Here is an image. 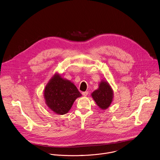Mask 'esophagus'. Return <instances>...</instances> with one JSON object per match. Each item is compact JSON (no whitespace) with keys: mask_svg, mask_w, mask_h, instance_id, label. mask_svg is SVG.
<instances>
[{"mask_svg":"<svg viewBox=\"0 0 160 160\" xmlns=\"http://www.w3.org/2000/svg\"><path fill=\"white\" fill-rule=\"evenodd\" d=\"M82 95H83V96H87V95H88V92H82Z\"/></svg>","mask_w":160,"mask_h":160,"instance_id":"1","label":"esophagus"}]
</instances>
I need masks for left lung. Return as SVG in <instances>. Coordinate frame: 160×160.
<instances>
[{"instance_id": "1", "label": "left lung", "mask_w": 160, "mask_h": 160, "mask_svg": "<svg viewBox=\"0 0 160 160\" xmlns=\"http://www.w3.org/2000/svg\"><path fill=\"white\" fill-rule=\"evenodd\" d=\"M113 90L108 82H100L98 88L92 93V97L98 107L103 110L107 109L113 99Z\"/></svg>"}]
</instances>
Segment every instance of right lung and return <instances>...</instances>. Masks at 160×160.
I'll return each mask as SVG.
<instances>
[{"label": "right lung", "mask_w": 160, "mask_h": 160, "mask_svg": "<svg viewBox=\"0 0 160 160\" xmlns=\"http://www.w3.org/2000/svg\"><path fill=\"white\" fill-rule=\"evenodd\" d=\"M82 96L76 86L58 73L53 76L45 87L44 97L48 107L55 113L68 112L75 100Z\"/></svg>", "instance_id": "right-lung-1"}]
</instances>
